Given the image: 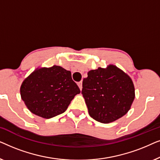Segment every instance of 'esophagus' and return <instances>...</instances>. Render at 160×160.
Wrapping results in <instances>:
<instances>
[{
    "label": "esophagus",
    "mask_w": 160,
    "mask_h": 160,
    "mask_svg": "<svg viewBox=\"0 0 160 160\" xmlns=\"http://www.w3.org/2000/svg\"><path fill=\"white\" fill-rule=\"evenodd\" d=\"M78 87H79V89H81V90H82V82H78Z\"/></svg>",
    "instance_id": "34e87169"
}]
</instances>
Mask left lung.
I'll return each instance as SVG.
<instances>
[{
	"mask_svg": "<svg viewBox=\"0 0 160 160\" xmlns=\"http://www.w3.org/2000/svg\"><path fill=\"white\" fill-rule=\"evenodd\" d=\"M82 83V94L89 114L96 121L107 124L125 115L135 99L131 78L113 65L91 70Z\"/></svg>",
	"mask_w": 160,
	"mask_h": 160,
	"instance_id": "obj_1",
	"label": "left lung"
}]
</instances>
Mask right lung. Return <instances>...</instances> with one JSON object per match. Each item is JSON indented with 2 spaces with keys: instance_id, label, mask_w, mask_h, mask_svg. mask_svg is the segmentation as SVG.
<instances>
[{
  "instance_id": "right-lung-1",
  "label": "right lung",
  "mask_w": 160,
  "mask_h": 160,
  "mask_svg": "<svg viewBox=\"0 0 160 160\" xmlns=\"http://www.w3.org/2000/svg\"><path fill=\"white\" fill-rule=\"evenodd\" d=\"M79 93L71 71L58 65L35 70L20 87L21 98L27 108L44 119L64 113Z\"/></svg>"
}]
</instances>
